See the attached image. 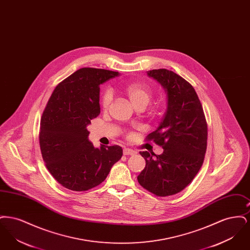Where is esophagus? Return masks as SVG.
<instances>
[{
    "label": "esophagus",
    "instance_id": "1",
    "mask_svg": "<svg viewBox=\"0 0 250 250\" xmlns=\"http://www.w3.org/2000/svg\"><path fill=\"white\" fill-rule=\"evenodd\" d=\"M123 153H124V155H134L137 154L136 151H134V150H132V149H129V148H125Z\"/></svg>",
    "mask_w": 250,
    "mask_h": 250
}]
</instances>
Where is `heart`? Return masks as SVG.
<instances>
[{
    "mask_svg": "<svg viewBox=\"0 0 250 250\" xmlns=\"http://www.w3.org/2000/svg\"><path fill=\"white\" fill-rule=\"evenodd\" d=\"M124 92L128 97L131 104L135 107H146L151 100L152 91L147 84L143 83H130L124 87ZM112 101L110 92H105L101 98V106L107 110Z\"/></svg>",
    "mask_w": 250,
    "mask_h": 250,
    "instance_id": "b5f03b06",
    "label": "heart"
}]
</instances>
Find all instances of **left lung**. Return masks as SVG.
<instances>
[{
	"label": "left lung",
	"instance_id": "obj_1",
	"mask_svg": "<svg viewBox=\"0 0 250 250\" xmlns=\"http://www.w3.org/2000/svg\"><path fill=\"white\" fill-rule=\"evenodd\" d=\"M165 89L167 106L158 127L146 137L164 151L141 152L146 165L138 176L140 185L159 197L177 194L195 178L207 147V123L201 101L189 83L167 69L147 72Z\"/></svg>",
	"mask_w": 250,
	"mask_h": 250
}]
</instances>
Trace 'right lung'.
Here are the masks:
<instances>
[{
    "mask_svg": "<svg viewBox=\"0 0 250 250\" xmlns=\"http://www.w3.org/2000/svg\"><path fill=\"white\" fill-rule=\"evenodd\" d=\"M118 72L84 67L60 83L42 114L39 144L46 167L63 188L86 191L100 185L119 161V145L95 148L87 125L100 113L99 85Z\"/></svg>",
    "mask_w": 250,
    "mask_h": 250,
    "instance_id": "1",
    "label": "right lung"
}]
</instances>
